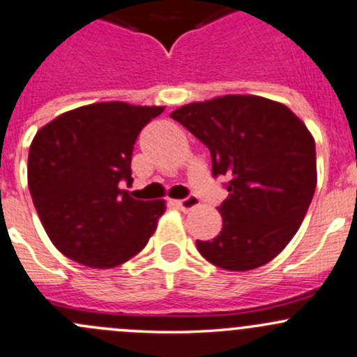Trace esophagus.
I'll list each match as a JSON object with an SVG mask.
<instances>
[{
	"label": "esophagus",
	"instance_id": "34e87169",
	"mask_svg": "<svg viewBox=\"0 0 357 357\" xmlns=\"http://www.w3.org/2000/svg\"><path fill=\"white\" fill-rule=\"evenodd\" d=\"M174 204L177 206V208L182 209V211H189V209L196 208V206L199 204V199H197L196 196H187V197H183V199L174 201Z\"/></svg>",
	"mask_w": 357,
	"mask_h": 357
}]
</instances>
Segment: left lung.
Instances as JSON below:
<instances>
[{"instance_id":"8db88e82","label":"left lung","mask_w":357,"mask_h":357,"mask_svg":"<svg viewBox=\"0 0 357 357\" xmlns=\"http://www.w3.org/2000/svg\"><path fill=\"white\" fill-rule=\"evenodd\" d=\"M209 149L213 177L225 175L223 229L196 241L215 266L248 271L284 251L316 189L314 139L285 105L259 96H222L172 113Z\"/></svg>"}]
</instances>
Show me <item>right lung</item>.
Here are the masks:
<instances>
[{
  "mask_svg": "<svg viewBox=\"0 0 357 357\" xmlns=\"http://www.w3.org/2000/svg\"><path fill=\"white\" fill-rule=\"evenodd\" d=\"M161 106L96 102L63 113L36 134L29 190L56 249L75 263L113 268L144 249L165 211L120 189L132 183V151Z\"/></svg>",
  "mask_w": 357,
  "mask_h": 357,
  "instance_id": "1",
  "label": "right lung"
}]
</instances>
